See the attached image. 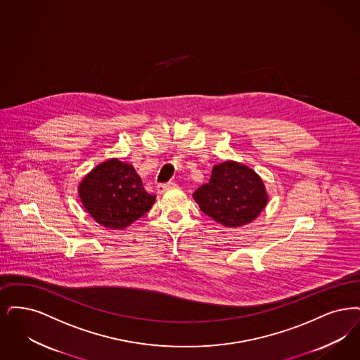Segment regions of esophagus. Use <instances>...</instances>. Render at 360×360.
Wrapping results in <instances>:
<instances>
[{
  "label": "esophagus",
  "instance_id": "esophagus-1",
  "mask_svg": "<svg viewBox=\"0 0 360 360\" xmlns=\"http://www.w3.org/2000/svg\"><path fill=\"white\" fill-rule=\"evenodd\" d=\"M176 187H177L176 183L168 181V183H165V184H158V186H157V191H158L160 193H164V192H167V191H169V189Z\"/></svg>",
  "mask_w": 360,
  "mask_h": 360
}]
</instances>
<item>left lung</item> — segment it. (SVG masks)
I'll return each mask as SVG.
<instances>
[{"label": "left lung", "instance_id": "left-lung-1", "mask_svg": "<svg viewBox=\"0 0 360 360\" xmlns=\"http://www.w3.org/2000/svg\"><path fill=\"white\" fill-rule=\"evenodd\" d=\"M192 196L205 215L229 229L251 223L269 200L261 176L233 160L214 165L210 181Z\"/></svg>", "mask_w": 360, "mask_h": 360}]
</instances>
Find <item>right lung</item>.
<instances>
[{"label": "right lung", "mask_w": 360, "mask_h": 360, "mask_svg": "<svg viewBox=\"0 0 360 360\" xmlns=\"http://www.w3.org/2000/svg\"><path fill=\"white\" fill-rule=\"evenodd\" d=\"M84 210L101 226L124 230L145 215L156 195H150L131 164L110 158L98 164L79 183Z\"/></svg>", "instance_id": "obj_1"}]
</instances>
